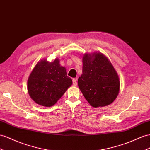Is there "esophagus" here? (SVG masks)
<instances>
[{"label":"esophagus","mask_w":150,"mask_h":150,"mask_svg":"<svg viewBox=\"0 0 150 150\" xmlns=\"http://www.w3.org/2000/svg\"><path fill=\"white\" fill-rule=\"evenodd\" d=\"M73 84H74V86H76V85H77V82H76V79H73Z\"/></svg>","instance_id":"obj_1"}]
</instances>
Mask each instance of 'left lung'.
<instances>
[{
  "instance_id": "left-lung-1",
  "label": "left lung",
  "mask_w": 150,
  "mask_h": 150,
  "mask_svg": "<svg viewBox=\"0 0 150 150\" xmlns=\"http://www.w3.org/2000/svg\"><path fill=\"white\" fill-rule=\"evenodd\" d=\"M82 63L78 86L83 96L94 108L110 105L120 90L118 75L112 63L99 52L85 53Z\"/></svg>"
}]
</instances>
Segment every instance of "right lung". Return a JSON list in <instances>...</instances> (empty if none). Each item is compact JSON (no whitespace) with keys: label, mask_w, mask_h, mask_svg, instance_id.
I'll use <instances>...</instances> for the list:
<instances>
[{"label":"right lung","mask_w":150,"mask_h":150,"mask_svg":"<svg viewBox=\"0 0 150 150\" xmlns=\"http://www.w3.org/2000/svg\"><path fill=\"white\" fill-rule=\"evenodd\" d=\"M66 70L60 65L58 58L51 62L46 59L38 61L27 81L28 92L32 100L43 106L54 105L73 83Z\"/></svg>","instance_id":"obj_1"}]
</instances>
